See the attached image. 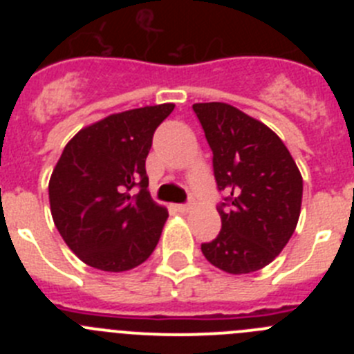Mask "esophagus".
Returning <instances> with one entry per match:
<instances>
[{
    "label": "esophagus",
    "instance_id": "obj_1",
    "mask_svg": "<svg viewBox=\"0 0 354 354\" xmlns=\"http://www.w3.org/2000/svg\"><path fill=\"white\" fill-rule=\"evenodd\" d=\"M175 209H177L179 212H187V211H189V205H187V204H177V205H175Z\"/></svg>",
    "mask_w": 354,
    "mask_h": 354
}]
</instances>
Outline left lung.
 <instances>
[{"label":"left lung","instance_id":"1","mask_svg":"<svg viewBox=\"0 0 354 354\" xmlns=\"http://www.w3.org/2000/svg\"><path fill=\"white\" fill-rule=\"evenodd\" d=\"M212 150L221 230L202 243L212 266L232 274L270 264L298 225L303 180L292 156L262 122L225 102L193 104Z\"/></svg>","mask_w":354,"mask_h":354}]
</instances>
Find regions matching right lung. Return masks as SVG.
Here are the masks:
<instances>
[{"instance_id":"right-lung-1","label":"right lung","mask_w":354,"mask_h":354,"mask_svg":"<svg viewBox=\"0 0 354 354\" xmlns=\"http://www.w3.org/2000/svg\"><path fill=\"white\" fill-rule=\"evenodd\" d=\"M174 108L109 115L65 145L49 180V204L58 232L84 264L118 273L154 252L168 211L147 192L145 159Z\"/></svg>"}]
</instances>
